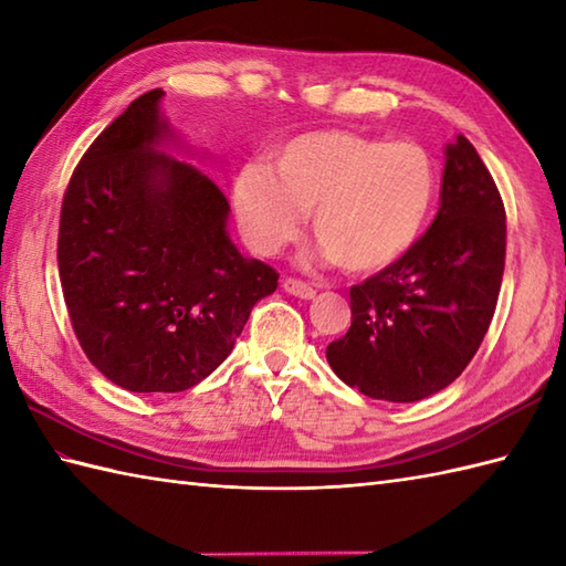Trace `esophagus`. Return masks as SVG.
<instances>
[{
    "instance_id": "34e87169",
    "label": "esophagus",
    "mask_w": 566,
    "mask_h": 566,
    "mask_svg": "<svg viewBox=\"0 0 566 566\" xmlns=\"http://www.w3.org/2000/svg\"><path fill=\"white\" fill-rule=\"evenodd\" d=\"M284 292L286 294H292V296H298V298H313L315 296V289L311 286V284H306V282H301V280H292V277H289V280H284Z\"/></svg>"
}]
</instances>
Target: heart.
<instances>
[{
    "label": "heart",
    "instance_id": "obj_1",
    "mask_svg": "<svg viewBox=\"0 0 566 566\" xmlns=\"http://www.w3.org/2000/svg\"><path fill=\"white\" fill-rule=\"evenodd\" d=\"M437 190V166L419 144L325 129L282 144L268 170L243 168L233 212L260 255L294 241L308 212L325 258L349 274H374L422 239Z\"/></svg>",
    "mask_w": 566,
    "mask_h": 566
}]
</instances>
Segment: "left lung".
Returning <instances> with one entry per match:
<instances>
[{"label": "left lung", "mask_w": 566, "mask_h": 566, "mask_svg": "<svg viewBox=\"0 0 566 566\" xmlns=\"http://www.w3.org/2000/svg\"><path fill=\"white\" fill-rule=\"evenodd\" d=\"M443 154L437 219L396 265L349 289L352 325L325 352L339 380L376 400L417 402L453 384L482 345L502 289V197L463 135Z\"/></svg>", "instance_id": "left-lung-1"}]
</instances>
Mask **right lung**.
<instances>
[{
  "instance_id": "right-lung-1",
  "label": "right lung",
  "mask_w": 566,
  "mask_h": 566,
  "mask_svg": "<svg viewBox=\"0 0 566 566\" xmlns=\"http://www.w3.org/2000/svg\"><path fill=\"white\" fill-rule=\"evenodd\" d=\"M147 91L103 129L64 192L57 265L88 361L133 392H180L229 357L280 274L229 235V202Z\"/></svg>"
}]
</instances>
